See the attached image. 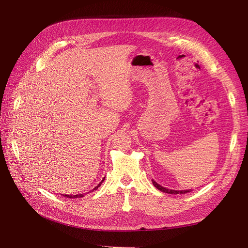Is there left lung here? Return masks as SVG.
I'll use <instances>...</instances> for the list:
<instances>
[{"label":"left lung","instance_id":"obj_1","mask_svg":"<svg viewBox=\"0 0 248 248\" xmlns=\"http://www.w3.org/2000/svg\"><path fill=\"white\" fill-rule=\"evenodd\" d=\"M152 183H153V185L156 187L157 189H159L160 191H162V192H166V193H170V194H178V193H187V192H189V191H191V190H172V189H168V188H164V187H162V186H160L159 184H157L154 180H152Z\"/></svg>","mask_w":248,"mask_h":248}]
</instances>
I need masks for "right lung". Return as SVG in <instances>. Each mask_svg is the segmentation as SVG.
<instances>
[{
	"instance_id": "obj_1",
	"label": "right lung",
	"mask_w": 248,
	"mask_h": 248,
	"mask_svg": "<svg viewBox=\"0 0 248 248\" xmlns=\"http://www.w3.org/2000/svg\"><path fill=\"white\" fill-rule=\"evenodd\" d=\"M104 181V178H103V180H102V181L98 184V185H97L96 187H95V188L93 189V190H96L97 188H98V187L101 185V183ZM63 196L64 197H66V198H70V199H72V198H81L82 197V194H74V196H71V194H70V196H68V194H63Z\"/></svg>"
}]
</instances>
